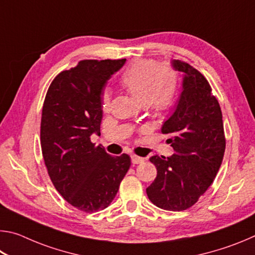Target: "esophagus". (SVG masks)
I'll use <instances>...</instances> for the list:
<instances>
[{
	"mask_svg": "<svg viewBox=\"0 0 255 255\" xmlns=\"http://www.w3.org/2000/svg\"><path fill=\"white\" fill-rule=\"evenodd\" d=\"M144 162V158L140 156H137V155H131V163L132 164H140Z\"/></svg>",
	"mask_w": 255,
	"mask_h": 255,
	"instance_id": "1",
	"label": "esophagus"
}]
</instances>
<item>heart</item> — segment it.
I'll list each match as a JSON object with an SVG mask.
<instances>
[{
	"label": "heart",
	"instance_id": "1",
	"mask_svg": "<svg viewBox=\"0 0 255 255\" xmlns=\"http://www.w3.org/2000/svg\"><path fill=\"white\" fill-rule=\"evenodd\" d=\"M119 83L154 116L166 114L174 106L179 91V73L173 66L162 65L152 59H136L125 68ZM110 96L103 92L101 109L107 112Z\"/></svg>",
	"mask_w": 255,
	"mask_h": 255
}]
</instances>
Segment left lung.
I'll return each instance as SVG.
<instances>
[{
  "instance_id": "8db88e82",
  "label": "left lung",
  "mask_w": 255,
  "mask_h": 255,
  "mask_svg": "<svg viewBox=\"0 0 255 255\" xmlns=\"http://www.w3.org/2000/svg\"><path fill=\"white\" fill-rule=\"evenodd\" d=\"M172 64L184 73L178 107L162 127L174 154L149 158L157 175L146 193L158 208L182 211L195 205L213 183L223 162L226 138L221 106L209 82L188 63L176 59Z\"/></svg>"
}]
</instances>
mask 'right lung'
<instances>
[{
    "mask_svg": "<svg viewBox=\"0 0 255 255\" xmlns=\"http://www.w3.org/2000/svg\"><path fill=\"white\" fill-rule=\"evenodd\" d=\"M123 59H84L60 72L42 106L40 145L47 172L68 204L85 213L111 204L130 166L127 154L111 156L91 141L100 135L101 96Z\"/></svg>",
    "mask_w": 255,
    "mask_h": 255,
    "instance_id": "obj_1",
    "label": "right lung"
}]
</instances>
